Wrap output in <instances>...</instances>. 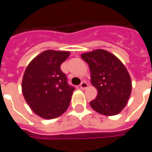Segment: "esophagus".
<instances>
[{
	"label": "esophagus",
	"instance_id": "obj_1",
	"mask_svg": "<svg viewBox=\"0 0 152 152\" xmlns=\"http://www.w3.org/2000/svg\"><path fill=\"white\" fill-rule=\"evenodd\" d=\"M88 86H89V85L86 83V82H82L81 84H80V89L81 90H85V89H87L88 88Z\"/></svg>",
	"mask_w": 152,
	"mask_h": 152
}]
</instances>
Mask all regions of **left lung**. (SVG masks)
<instances>
[{"instance_id": "8db88e82", "label": "left lung", "mask_w": 152, "mask_h": 152, "mask_svg": "<svg viewBox=\"0 0 152 152\" xmlns=\"http://www.w3.org/2000/svg\"><path fill=\"white\" fill-rule=\"evenodd\" d=\"M91 70V84L97 96L90 105L98 113L113 116L119 113L129 99L132 91L130 75L119 59L102 49L83 53Z\"/></svg>"}]
</instances>
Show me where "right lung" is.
Segmentation results:
<instances>
[{
    "instance_id": "right-lung-1",
    "label": "right lung",
    "mask_w": 152,
    "mask_h": 152,
    "mask_svg": "<svg viewBox=\"0 0 152 152\" xmlns=\"http://www.w3.org/2000/svg\"><path fill=\"white\" fill-rule=\"evenodd\" d=\"M68 51L47 50L29 62L22 81V91L32 111L45 119L58 118L69 107L75 88L67 84L61 64Z\"/></svg>"
}]
</instances>
